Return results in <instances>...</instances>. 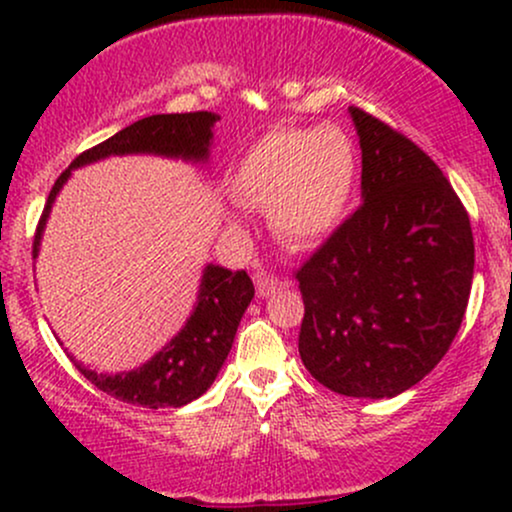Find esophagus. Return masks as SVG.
I'll use <instances>...</instances> for the list:
<instances>
[{
    "instance_id": "esophagus-1",
    "label": "esophagus",
    "mask_w": 512,
    "mask_h": 512,
    "mask_svg": "<svg viewBox=\"0 0 512 512\" xmlns=\"http://www.w3.org/2000/svg\"><path fill=\"white\" fill-rule=\"evenodd\" d=\"M252 279H255V289H257V296H260V298L272 296L274 291H279L281 286H284V281H279L274 274H267V272H257L255 276H252Z\"/></svg>"
}]
</instances>
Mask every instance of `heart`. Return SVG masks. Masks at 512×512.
Returning a JSON list of instances; mask_svg holds the SVG:
<instances>
[{
    "label": "heart",
    "mask_w": 512,
    "mask_h": 512,
    "mask_svg": "<svg viewBox=\"0 0 512 512\" xmlns=\"http://www.w3.org/2000/svg\"><path fill=\"white\" fill-rule=\"evenodd\" d=\"M358 187V151L339 127L272 129L250 146L233 192L272 209L276 236L296 248L327 240L346 221Z\"/></svg>",
    "instance_id": "heart-1"
}]
</instances>
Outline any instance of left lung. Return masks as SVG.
I'll list each match as a JSON object with an SVG mask.
<instances>
[{
	"mask_svg": "<svg viewBox=\"0 0 512 512\" xmlns=\"http://www.w3.org/2000/svg\"><path fill=\"white\" fill-rule=\"evenodd\" d=\"M363 204L296 272L310 375L346 397H395L424 380L462 325L474 276L467 209L431 156L366 110Z\"/></svg>",
	"mask_w": 512,
	"mask_h": 512,
	"instance_id": "1",
	"label": "left lung"
}]
</instances>
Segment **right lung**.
<instances>
[{"label": "right lung", "mask_w": 512, "mask_h": 512, "mask_svg": "<svg viewBox=\"0 0 512 512\" xmlns=\"http://www.w3.org/2000/svg\"><path fill=\"white\" fill-rule=\"evenodd\" d=\"M216 120H219V115L207 113V110L151 115L120 129L103 144L76 156L72 166L64 170L52 185L43 216L35 228L33 260L38 257L40 238H43L52 202H55L57 192L62 190L74 168L108 156L125 154H156L204 163L209 158L211 137H214L211 127ZM252 296H255V286H252L248 272H243V269L231 272L219 264H207L190 320L144 366L129 370V373L105 375L84 368L79 361H74V356L69 358L84 373L86 380H91L98 390L120 399V402L146 409L182 407V404H190L192 399L202 397L216 380L228 351H231L233 339H236L240 317L248 310Z\"/></svg>", "instance_id": "1"}]
</instances>
